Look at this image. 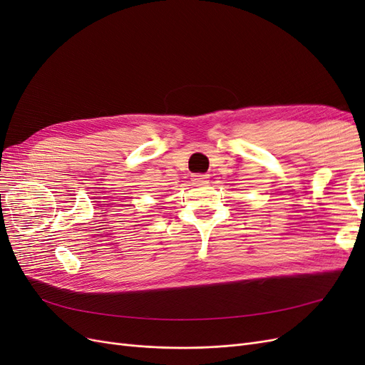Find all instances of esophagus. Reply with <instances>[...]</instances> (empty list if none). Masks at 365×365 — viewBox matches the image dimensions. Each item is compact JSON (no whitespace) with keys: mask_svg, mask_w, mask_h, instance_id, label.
Listing matches in <instances>:
<instances>
[{"mask_svg":"<svg viewBox=\"0 0 365 365\" xmlns=\"http://www.w3.org/2000/svg\"><path fill=\"white\" fill-rule=\"evenodd\" d=\"M208 178H210V176L207 173H195L192 180H193L195 184H207Z\"/></svg>","mask_w":365,"mask_h":365,"instance_id":"1","label":"esophagus"}]
</instances>
